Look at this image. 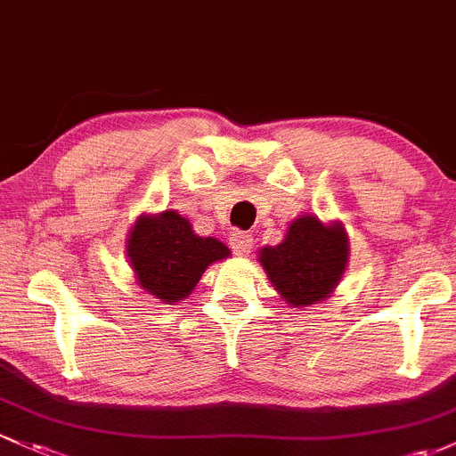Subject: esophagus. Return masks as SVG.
<instances>
[{"label":"esophagus","mask_w":456,"mask_h":456,"mask_svg":"<svg viewBox=\"0 0 456 456\" xmlns=\"http://www.w3.org/2000/svg\"><path fill=\"white\" fill-rule=\"evenodd\" d=\"M252 243H254L252 234L241 232V230H237V232L230 234V248H232V252L237 254V256H246V254H249Z\"/></svg>","instance_id":"34e87169"}]
</instances>
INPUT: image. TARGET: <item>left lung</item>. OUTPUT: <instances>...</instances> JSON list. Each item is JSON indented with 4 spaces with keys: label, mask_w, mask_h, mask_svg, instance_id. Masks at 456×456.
<instances>
[{
    "label": "left lung",
    "mask_w": 456,
    "mask_h": 456,
    "mask_svg": "<svg viewBox=\"0 0 456 456\" xmlns=\"http://www.w3.org/2000/svg\"><path fill=\"white\" fill-rule=\"evenodd\" d=\"M261 263L276 291L293 306L315 305L335 289L347 263L341 226H324L313 215L296 219L285 241L261 249Z\"/></svg>",
    "instance_id": "8db88e82"
}]
</instances>
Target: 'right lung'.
I'll return each instance as SVG.
<instances>
[{
  "mask_svg": "<svg viewBox=\"0 0 456 456\" xmlns=\"http://www.w3.org/2000/svg\"><path fill=\"white\" fill-rule=\"evenodd\" d=\"M230 249L213 237H198L191 224L175 210L136 219L128 239V256L136 281L159 300L178 302L187 297L204 269L222 261Z\"/></svg>",
  "mask_w": 456,
  "mask_h": 456,
  "instance_id": "obj_1",
  "label": "right lung"
}]
</instances>
